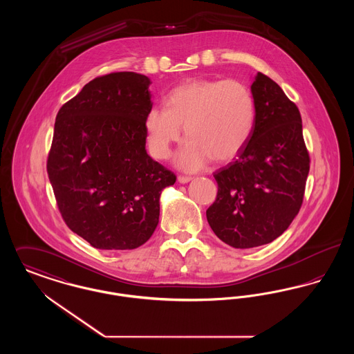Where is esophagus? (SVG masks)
<instances>
[{
	"label": "esophagus",
	"instance_id": "34e87169",
	"mask_svg": "<svg viewBox=\"0 0 354 354\" xmlns=\"http://www.w3.org/2000/svg\"><path fill=\"white\" fill-rule=\"evenodd\" d=\"M191 179H192L191 176H185V175H179V176H178V182H179V183H182V185L188 183Z\"/></svg>",
	"mask_w": 354,
	"mask_h": 354
}]
</instances>
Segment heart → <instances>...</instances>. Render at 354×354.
<instances>
[{
  "label": "heart",
  "mask_w": 354,
  "mask_h": 354,
  "mask_svg": "<svg viewBox=\"0 0 354 354\" xmlns=\"http://www.w3.org/2000/svg\"><path fill=\"white\" fill-rule=\"evenodd\" d=\"M166 107L152 106L145 118L152 156L167 159L171 146L188 138L176 153L179 169L198 171L212 158H235L252 135L256 104L251 90L236 80H191L172 88Z\"/></svg>",
  "instance_id": "1"
}]
</instances>
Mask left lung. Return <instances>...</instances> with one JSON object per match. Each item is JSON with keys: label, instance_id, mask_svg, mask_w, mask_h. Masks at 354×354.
<instances>
[{"label": "left lung", "instance_id": "8db88e82", "mask_svg": "<svg viewBox=\"0 0 354 354\" xmlns=\"http://www.w3.org/2000/svg\"><path fill=\"white\" fill-rule=\"evenodd\" d=\"M251 91L252 135L235 162L214 174L218 195L207 209L215 235L241 250L268 244L290 225L303 204L310 163L297 106L263 73Z\"/></svg>", "mask_w": 354, "mask_h": 354}]
</instances>
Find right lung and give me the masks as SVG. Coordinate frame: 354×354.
I'll return each instance as SVG.
<instances>
[{"label":"right lung","instance_id":"right-lung-1","mask_svg":"<svg viewBox=\"0 0 354 354\" xmlns=\"http://www.w3.org/2000/svg\"><path fill=\"white\" fill-rule=\"evenodd\" d=\"M151 81L133 71L98 77L58 111L48 175L68 228L94 248L134 250L159 223L174 172L146 151Z\"/></svg>","mask_w":354,"mask_h":354}]
</instances>
